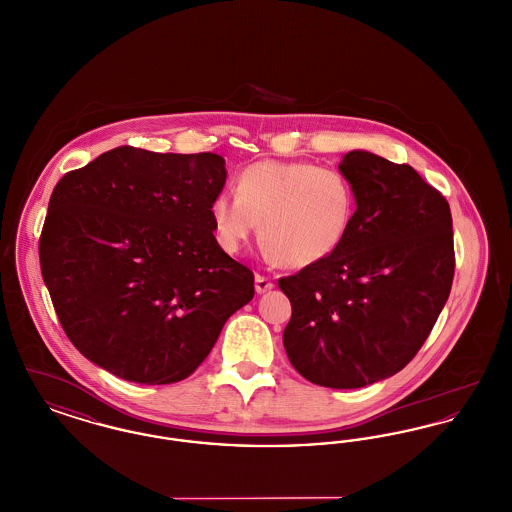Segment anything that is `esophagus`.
<instances>
[{
    "mask_svg": "<svg viewBox=\"0 0 512 512\" xmlns=\"http://www.w3.org/2000/svg\"><path fill=\"white\" fill-rule=\"evenodd\" d=\"M272 288H274V282H272L270 276L255 274V290H257V293H265L272 290Z\"/></svg>",
    "mask_w": 512,
    "mask_h": 512,
    "instance_id": "34e87169",
    "label": "esophagus"
}]
</instances>
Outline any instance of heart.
<instances>
[{"mask_svg":"<svg viewBox=\"0 0 512 512\" xmlns=\"http://www.w3.org/2000/svg\"><path fill=\"white\" fill-rule=\"evenodd\" d=\"M357 213L351 178L307 161H259L242 171L236 194L211 203L219 244L238 253L261 222L268 255L282 267H313L347 238Z\"/></svg>","mask_w":512,"mask_h":512,"instance_id":"b5f03b06","label":"heart"}]
</instances>
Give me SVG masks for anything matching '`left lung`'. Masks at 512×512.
<instances>
[{
  "label": "left lung",
  "mask_w": 512,
  "mask_h": 512,
  "mask_svg": "<svg viewBox=\"0 0 512 512\" xmlns=\"http://www.w3.org/2000/svg\"><path fill=\"white\" fill-rule=\"evenodd\" d=\"M357 192L343 244L278 280L292 303L284 347L309 382L353 390L399 372L430 336L455 274L449 203L407 163L340 161Z\"/></svg>",
  "instance_id": "1"
}]
</instances>
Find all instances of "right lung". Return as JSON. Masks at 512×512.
Segmentation results:
<instances>
[{
    "mask_svg": "<svg viewBox=\"0 0 512 512\" xmlns=\"http://www.w3.org/2000/svg\"><path fill=\"white\" fill-rule=\"evenodd\" d=\"M224 180L217 153L121 146L57 182L40 268L86 359L136 384L180 382L253 299L251 268L213 234L211 203Z\"/></svg>",
    "mask_w": 512,
    "mask_h": 512,
    "instance_id": "obj_1",
    "label": "right lung"
}]
</instances>
